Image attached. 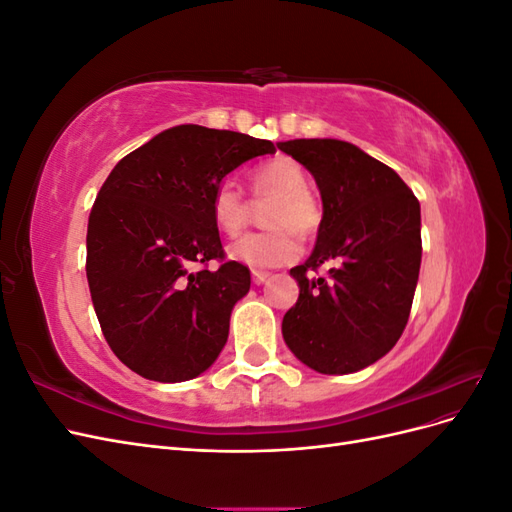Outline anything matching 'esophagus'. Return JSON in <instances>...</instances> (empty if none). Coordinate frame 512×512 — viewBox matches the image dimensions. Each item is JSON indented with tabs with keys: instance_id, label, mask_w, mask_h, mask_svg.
I'll use <instances>...</instances> for the list:
<instances>
[{
	"instance_id": "esophagus-1",
	"label": "esophagus",
	"mask_w": 512,
	"mask_h": 512,
	"mask_svg": "<svg viewBox=\"0 0 512 512\" xmlns=\"http://www.w3.org/2000/svg\"><path fill=\"white\" fill-rule=\"evenodd\" d=\"M271 277V273H267V271H252V282L256 284V286H260V284H265L267 280Z\"/></svg>"
}]
</instances>
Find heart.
<instances>
[{"mask_svg":"<svg viewBox=\"0 0 512 512\" xmlns=\"http://www.w3.org/2000/svg\"><path fill=\"white\" fill-rule=\"evenodd\" d=\"M254 198H273L265 211L260 232H250L228 247L232 260L254 269L282 267L301 254V238L312 237L322 224L320 203L309 192V177L299 162L280 156L254 168L250 175ZM211 218L215 228L237 237L250 218V205L232 181H222L211 194Z\"/></svg>","mask_w":512,"mask_h":512,"instance_id":"1","label":"heart"}]
</instances>
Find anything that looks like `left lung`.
Instances as JSON below:
<instances>
[{"mask_svg": "<svg viewBox=\"0 0 512 512\" xmlns=\"http://www.w3.org/2000/svg\"><path fill=\"white\" fill-rule=\"evenodd\" d=\"M277 147L314 175L324 207L312 256L290 269L299 299L282 333L307 367L352 374L406 329L421 269V205L393 168L350 143L297 138Z\"/></svg>", "mask_w": 512, "mask_h": 512, "instance_id": "1", "label": "left lung"}]
</instances>
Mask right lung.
Wrapping results in <instances>:
<instances>
[{"instance_id": "add662e5", "label": "right lung", "mask_w": 512, "mask_h": 512, "mask_svg": "<svg viewBox=\"0 0 512 512\" xmlns=\"http://www.w3.org/2000/svg\"><path fill=\"white\" fill-rule=\"evenodd\" d=\"M273 151L241 132L177 126L102 183L87 224V282L106 344L138 376L183 382L218 359L250 271L226 260L211 194L230 170Z\"/></svg>"}]
</instances>
